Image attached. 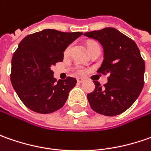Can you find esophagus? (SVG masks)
I'll use <instances>...</instances> for the list:
<instances>
[{
    "mask_svg": "<svg viewBox=\"0 0 151 151\" xmlns=\"http://www.w3.org/2000/svg\"><path fill=\"white\" fill-rule=\"evenodd\" d=\"M85 80L83 78H77V82L78 83H82V82H84Z\"/></svg>",
    "mask_w": 151,
    "mask_h": 151,
    "instance_id": "obj_1",
    "label": "esophagus"
}]
</instances>
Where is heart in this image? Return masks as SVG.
I'll use <instances>...</instances> for the list:
<instances>
[{"mask_svg":"<svg viewBox=\"0 0 151 151\" xmlns=\"http://www.w3.org/2000/svg\"><path fill=\"white\" fill-rule=\"evenodd\" d=\"M93 44H95V43H94V42H90V43L88 44V47ZM70 50H71V44L69 45L66 49H65V55H68V54L70 53ZM76 72L78 73V74H80V75H82V74H84L85 73V70L83 68H81V67H76Z\"/></svg>","mask_w":151,"mask_h":151,"instance_id":"1","label":"heart"}]
</instances>
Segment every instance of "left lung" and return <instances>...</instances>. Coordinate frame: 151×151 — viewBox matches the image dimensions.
Masks as SVG:
<instances>
[{"label":"left lung","mask_w":151,"mask_h":151,"mask_svg":"<svg viewBox=\"0 0 151 151\" xmlns=\"http://www.w3.org/2000/svg\"><path fill=\"white\" fill-rule=\"evenodd\" d=\"M84 35L101 43L104 60L96 72L109 74L107 83L103 86L93 81L95 90L87 95L91 107L106 116L124 113L139 96L145 83V65L137 44L113 27L86 32Z\"/></svg>","instance_id":"obj_1"}]
</instances>
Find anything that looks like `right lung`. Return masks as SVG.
Instances as JSON below:
<instances>
[{"mask_svg":"<svg viewBox=\"0 0 151 151\" xmlns=\"http://www.w3.org/2000/svg\"><path fill=\"white\" fill-rule=\"evenodd\" d=\"M82 34L44 29L27 35L18 44L12 59L11 81L30 110L47 114L65 105L76 79L68 76L57 81L50 67L63 61L67 46Z\"/></svg>","mask_w":151,"mask_h":151,"instance_id":"right-lung-1","label":"right lung"}]
</instances>
